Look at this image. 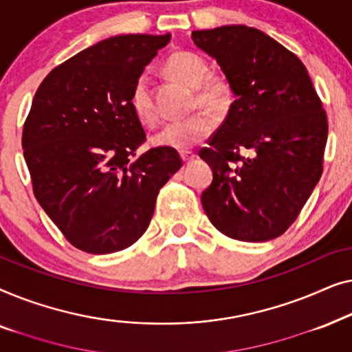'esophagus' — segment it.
I'll return each mask as SVG.
<instances>
[{
    "mask_svg": "<svg viewBox=\"0 0 352 352\" xmlns=\"http://www.w3.org/2000/svg\"><path fill=\"white\" fill-rule=\"evenodd\" d=\"M181 158H182V162L186 163H190V162H194L195 160V153H192V152H189V151H182L181 152Z\"/></svg>",
    "mask_w": 352,
    "mask_h": 352,
    "instance_id": "obj_1",
    "label": "esophagus"
}]
</instances>
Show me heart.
I'll return each mask as SVG.
<instances>
[{"label": "heart", "mask_w": 352, "mask_h": 352, "mask_svg": "<svg viewBox=\"0 0 352 352\" xmlns=\"http://www.w3.org/2000/svg\"><path fill=\"white\" fill-rule=\"evenodd\" d=\"M166 74L173 78L194 86V104L204 105L205 109L221 112L230 104L232 89L224 78L216 75H208L210 67L200 54L192 51H177L168 57L165 64ZM133 112L144 124H153L157 120L155 105H153L151 89L147 80L139 78L131 91ZM216 122L213 115L206 110H200L189 115L187 118L171 122L163 126L155 136L152 144L160 148H173V151H189L197 144L205 141L214 131Z\"/></svg>", "instance_id": "heart-1"}]
</instances>
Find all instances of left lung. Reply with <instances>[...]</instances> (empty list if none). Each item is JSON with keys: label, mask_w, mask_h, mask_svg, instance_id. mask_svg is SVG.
I'll return each instance as SVG.
<instances>
[{"label": "left lung", "mask_w": 352, "mask_h": 352, "mask_svg": "<svg viewBox=\"0 0 352 352\" xmlns=\"http://www.w3.org/2000/svg\"><path fill=\"white\" fill-rule=\"evenodd\" d=\"M214 57L235 100L200 148L213 171L201 205L219 232L242 242L282 235L322 176L327 113L302 62L247 25L192 32Z\"/></svg>", "instance_id": "1"}]
</instances>
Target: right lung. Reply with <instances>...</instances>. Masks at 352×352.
Instances as JSON below:
<instances>
[{"label":"right lung","mask_w":352,"mask_h":352,"mask_svg":"<svg viewBox=\"0 0 352 352\" xmlns=\"http://www.w3.org/2000/svg\"><path fill=\"white\" fill-rule=\"evenodd\" d=\"M171 35H118L52 69L33 98L22 147L33 194L75 248L107 254L131 247L157 195L182 166L177 151L151 148L131 91Z\"/></svg>","instance_id":"1"}]
</instances>
